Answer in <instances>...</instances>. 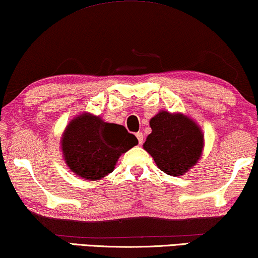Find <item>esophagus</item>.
I'll list each match as a JSON object with an SVG mask.
<instances>
[{"instance_id": "esophagus-1", "label": "esophagus", "mask_w": 258, "mask_h": 258, "mask_svg": "<svg viewBox=\"0 0 258 258\" xmlns=\"http://www.w3.org/2000/svg\"><path fill=\"white\" fill-rule=\"evenodd\" d=\"M136 137H137V140H139V143L142 144L143 143V134L142 133H137Z\"/></svg>"}]
</instances>
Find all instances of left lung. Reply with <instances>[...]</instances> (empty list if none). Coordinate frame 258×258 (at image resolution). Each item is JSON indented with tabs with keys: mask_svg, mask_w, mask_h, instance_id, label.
Here are the masks:
<instances>
[{
	"mask_svg": "<svg viewBox=\"0 0 258 258\" xmlns=\"http://www.w3.org/2000/svg\"><path fill=\"white\" fill-rule=\"evenodd\" d=\"M149 123L151 133L143 149L165 174L182 176L188 172L204 148V134L197 122L182 112L161 110Z\"/></svg>",
	"mask_w": 258,
	"mask_h": 258,
	"instance_id": "8db88e82",
	"label": "left lung"
}]
</instances>
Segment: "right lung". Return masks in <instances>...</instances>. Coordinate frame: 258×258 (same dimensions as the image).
<instances>
[{
    "mask_svg": "<svg viewBox=\"0 0 258 258\" xmlns=\"http://www.w3.org/2000/svg\"><path fill=\"white\" fill-rule=\"evenodd\" d=\"M137 143L135 135L123 125L107 123L90 112H81L66 126L61 150L73 174L97 181L112 172L119 156Z\"/></svg>",
    "mask_w": 258,
    "mask_h": 258,
    "instance_id": "add662e5",
    "label": "right lung"
}]
</instances>
